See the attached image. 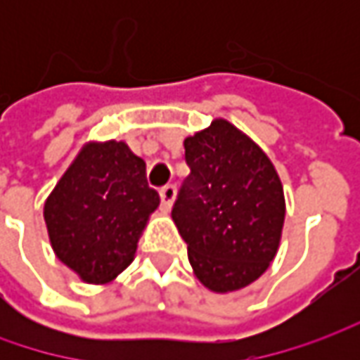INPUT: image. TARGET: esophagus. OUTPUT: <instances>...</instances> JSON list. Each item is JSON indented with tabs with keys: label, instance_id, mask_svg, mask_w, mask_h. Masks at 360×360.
<instances>
[{
	"label": "esophagus",
	"instance_id": "34e87169",
	"mask_svg": "<svg viewBox=\"0 0 360 360\" xmlns=\"http://www.w3.org/2000/svg\"><path fill=\"white\" fill-rule=\"evenodd\" d=\"M174 198H176V186L174 184H166V186L160 188V200H162L164 210H170Z\"/></svg>",
	"mask_w": 360,
	"mask_h": 360
}]
</instances>
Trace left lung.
I'll list each match as a JSON object with an SVG mask.
<instances>
[{"label": "left lung", "mask_w": 360, "mask_h": 360, "mask_svg": "<svg viewBox=\"0 0 360 360\" xmlns=\"http://www.w3.org/2000/svg\"><path fill=\"white\" fill-rule=\"evenodd\" d=\"M190 174L172 218L198 281L214 292L244 288L269 269L284 222L281 178L269 156L226 120L184 140Z\"/></svg>", "instance_id": "1"}]
</instances>
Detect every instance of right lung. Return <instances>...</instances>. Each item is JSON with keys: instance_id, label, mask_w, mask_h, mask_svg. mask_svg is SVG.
Listing matches in <instances>:
<instances>
[{"instance_id": "add662e5", "label": "right lung", "mask_w": 360, "mask_h": 360, "mask_svg": "<svg viewBox=\"0 0 360 360\" xmlns=\"http://www.w3.org/2000/svg\"><path fill=\"white\" fill-rule=\"evenodd\" d=\"M160 204L144 160L124 142L86 146L49 194L44 218L58 258L86 283H108L134 260Z\"/></svg>"}]
</instances>
